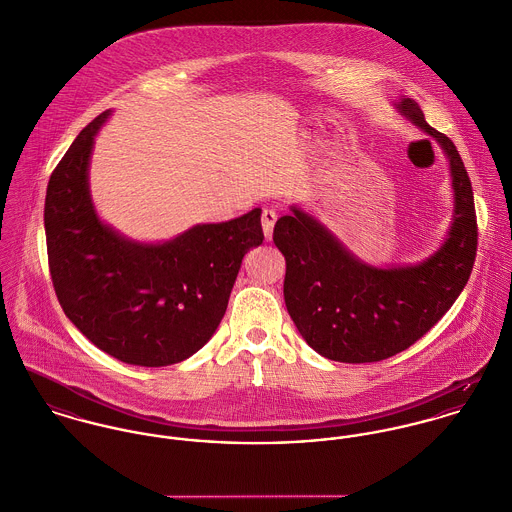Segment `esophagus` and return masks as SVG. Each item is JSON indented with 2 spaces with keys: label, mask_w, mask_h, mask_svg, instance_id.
<instances>
[{
  "label": "esophagus",
  "mask_w": 512,
  "mask_h": 512,
  "mask_svg": "<svg viewBox=\"0 0 512 512\" xmlns=\"http://www.w3.org/2000/svg\"><path fill=\"white\" fill-rule=\"evenodd\" d=\"M277 212L275 210H263L261 214V224H263V233L267 239L273 237V228H275V222H277Z\"/></svg>",
  "instance_id": "esophagus-1"
}]
</instances>
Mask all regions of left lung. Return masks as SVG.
<instances>
[{"label":"left lung","mask_w":512,"mask_h":512,"mask_svg":"<svg viewBox=\"0 0 512 512\" xmlns=\"http://www.w3.org/2000/svg\"><path fill=\"white\" fill-rule=\"evenodd\" d=\"M395 106L450 161L454 218L440 249L416 265L373 267L298 206L273 231L286 259V310L306 343L332 361L373 363L410 347L452 308L475 263L473 190L452 139L426 123L414 100Z\"/></svg>","instance_id":"left-lung-1"}]
</instances>
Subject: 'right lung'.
Instances as JSON below:
<instances>
[{"label":"right lung","mask_w":512,"mask_h":512,"mask_svg":"<svg viewBox=\"0 0 512 512\" xmlns=\"http://www.w3.org/2000/svg\"><path fill=\"white\" fill-rule=\"evenodd\" d=\"M108 117L88 123L51 174L49 269L64 314L96 347L129 365L165 367L218 330L245 253L265 239L261 208L163 243L121 235L100 220L88 184L94 137Z\"/></svg>","instance_id":"add662e5"}]
</instances>
